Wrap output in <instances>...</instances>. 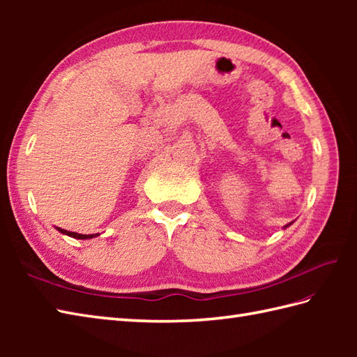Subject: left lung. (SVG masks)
I'll return each mask as SVG.
<instances>
[{
	"instance_id": "obj_1",
	"label": "left lung",
	"mask_w": 357,
	"mask_h": 357,
	"mask_svg": "<svg viewBox=\"0 0 357 357\" xmlns=\"http://www.w3.org/2000/svg\"><path fill=\"white\" fill-rule=\"evenodd\" d=\"M288 225H291V222H290V224H288ZM288 225H285V227H288Z\"/></svg>"
}]
</instances>
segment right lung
I'll list each match as a JSON object with an SVG mask.
<instances>
[{"label": "right lung", "mask_w": 357, "mask_h": 357, "mask_svg": "<svg viewBox=\"0 0 357 357\" xmlns=\"http://www.w3.org/2000/svg\"><path fill=\"white\" fill-rule=\"evenodd\" d=\"M59 233L63 234H67V236L70 238H75V239H92L95 236H98V234H79V233H75V231H69V230H64V229H59V227H56Z\"/></svg>", "instance_id": "obj_1"}]
</instances>
